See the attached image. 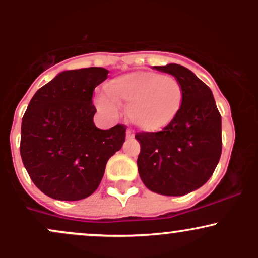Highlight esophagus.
<instances>
[{
  "instance_id": "esophagus-1",
  "label": "esophagus",
  "mask_w": 258,
  "mask_h": 258,
  "mask_svg": "<svg viewBox=\"0 0 258 258\" xmlns=\"http://www.w3.org/2000/svg\"><path fill=\"white\" fill-rule=\"evenodd\" d=\"M133 137H135V133H133V131H131V130H127V131H126V138L127 139H132Z\"/></svg>"
}]
</instances>
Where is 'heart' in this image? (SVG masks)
<instances>
[{
    "label": "heart",
    "mask_w": 258,
    "mask_h": 258,
    "mask_svg": "<svg viewBox=\"0 0 258 258\" xmlns=\"http://www.w3.org/2000/svg\"><path fill=\"white\" fill-rule=\"evenodd\" d=\"M106 93L96 98L100 110L115 115L119 104H127L130 121L148 132L161 131L171 125L184 102L178 80L154 72L128 73L112 79L106 85Z\"/></svg>",
    "instance_id": "b5f03b06"
}]
</instances>
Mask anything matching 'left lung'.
I'll list each match as a JSON object with an SVG mask.
<instances>
[{
    "label": "left lung",
    "mask_w": 258,
    "mask_h": 258,
    "mask_svg": "<svg viewBox=\"0 0 258 258\" xmlns=\"http://www.w3.org/2000/svg\"><path fill=\"white\" fill-rule=\"evenodd\" d=\"M182 85L178 116L159 132H138L139 177L149 190L180 197L197 190L214 173L222 153L221 114L209 86L178 64L154 67Z\"/></svg>",
    "instance_id": "8db88e82"
}]
</instances>
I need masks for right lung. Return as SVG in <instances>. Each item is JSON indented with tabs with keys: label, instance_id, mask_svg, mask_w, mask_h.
I'll return each instance as SVG.
<instances>
[{
	"label": "right lung",
	"instance_id": "1",
	"mask_svg": "<svg viewBox=\"0 0 258 258\" xmlns=\"http://www.w3.org/2000/svg\"><path fill=\"white\" fill-rule=\"evenodd\" d=\"M104 68L59 73L34 94L22 121L20 155L34 184L55 200L76 201L98 188L108 160L121 149L126 126L97 128L94 88Z\"/></svg>",
	"mask_w": 258,
	"mask_h": 258
}]
</instances>
